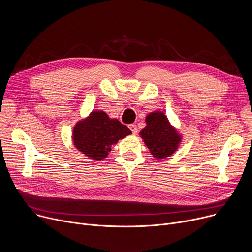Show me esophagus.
I'll return each mask as SVG.
<instances>
[{"label": "esophagus", "instance_id": "34e87169", "mask_svg": "<svg viewBox=\"0 0 252 252\" xmlns=\"http://www.w3.org/2000/svg\"><path fill=\"white\" fill-rule=\"evenodd\" d=\"M128 127H129V129L131 130V132H132L133 134H136V133H137V127H136L135 125H129Z\"/></svg>", "mask_w": 252, "mask_h": 252}]
</instances>
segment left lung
Returning <instances> with one entry per match:
<instances>
[{"instance_id": "8db88e82", "label": "left lung", "mask_w": 252, "mask_h": 252, "mask_svg": "<svg viewBox=\"0 0 252 252\" xmlns=\"http://www.w3.org/2000/svg\"><path fill=\"white\" fill-rule=\"evenodd\" d=\"M147 126L139 135L150 149L152 155L158 159L171 156L182 140L181 135L170 126L166 116L161 112H154L146 118Z\"/></svg>"}]
</instances>
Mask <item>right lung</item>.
I'll return each mask as SVG.
<instances>
[{
  "mask_svg": "<svg viewBox=\"0 0 252 252\" xmlns=\"http://www.w3.org/2000/svg\"><path fill=\"white\" fill-rule=\"evenodd\" d=\"M130 129L117 119H110L102 111H94L74 127L75 147L92 159L101 160L119 139L130 134Z\"/></svg>",
  "mask_w": 252,
  "mask_h": 252,
  "instance_id": "obj_1",
  "label": "right lung"
}]
</instances>
